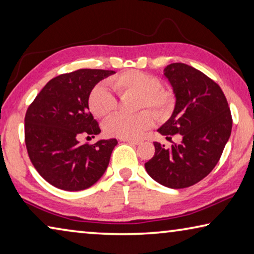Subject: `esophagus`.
Instances as JSON below:
<instances>
[{"mask_svg":"<svg viewBox=\"0 0 254 254\" xmlns=\"http://www.w3.org/2000/svg\"><path fill=\"white\" fill-rule=\"evenodd\" d=\"M123 142L132 143V144H140L141 143V140H135V139H121Z\"/></svg>","mask_w":254,"mask_h":254,"instance_id":"obj_1","label":"esophagus"}]
</instances>
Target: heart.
<instances>
[{"label":"heart","mask_w":254,"mask_h":254,"mask_svg":"<svg viewBox=\"0 0 254 254\" xmlns=\"http://www.w3.org/2000/svg\"><path fill=\"white\" fill-rule=\"evenodd\" d=\"M110 86L118 95L135 94L139 96L138 110L150 107L158 119H165L174 106V94L162 86L158 76L138 70H127L108 80ZM89 107L92 114L104 119L118 107V99L104 86L97 84L89 95ZM154 114L144 110L135 115L115 114L104 124V131L110 136L121 139H134L141 136L144 131L154 124Z\"/></svg>","instance_id":"b5f03b06"}]
</instances>
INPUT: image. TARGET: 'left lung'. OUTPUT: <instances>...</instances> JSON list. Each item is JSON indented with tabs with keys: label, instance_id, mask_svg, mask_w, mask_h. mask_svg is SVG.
<instances>
[{
	"label": "left lung",
	"instance_id": "1",
	"mask_svg": "<svg viewBox=\"0 0 254 254\" xmlns=\"http://www.w3.org/2000/svg\"><path fill=\"white\" fill-rule=\"evenodd\" d=\"M176 103L172 116L158 128L160 134L180 133L182 142L165 148L154 142L155 155L144 164L156 182L184 189L200 182L214 170L232 132V115L223 90L214 80L184 63L164 69Z\"/></svg>",
	"mask_w": 254,
	"mask_h": 254
}]
</instances>
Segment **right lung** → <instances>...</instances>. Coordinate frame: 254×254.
Returning <instances> with one entry per match:
<instances>
[{"label":"right lung","mask_w":254,"mask_h":254,"mask_svg":"<svg viewBox=\"0 0 254 254\" xmlns=\"http://www.w3.org/2000/svg\"><path fill=\"white\" fill-rule=\"evenodd\" d=\"M115 71L80 69L50 80L28 107L25 142L40 176L65 191L90 188L110 163L116 139L80 143L81 135L100 132L88 100L100 80Z\"/></svg>","instance_id":"add662e5"}]
</instances>
